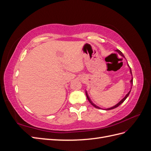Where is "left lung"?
<instances>
[{"label":"left lung","mask_w":151,"mask_h":151,"mask_svg":"<svg viewBox=\"0 0 151 151\" xmlns=\"http://www.w3.org/2000/svg\"><path fill=\"white\" fill-rule=\"evenodd\" d=\"M116 51L119 53L121 56H122L123 57H124L125 58V57H124V55H123V54L122 53V52H121V51H120L119 50H116ZM128 65H129V64H128ZM130 72L131 73V74L132 75V70H131V68H130ZM130 83H131V84H132V86H131V89H132V84H133V77H132V79H131V81H130ZM131 89L129 91V92L126 95H125V96L120 101H119L116 104H115V106H112V107H111V108H107V109H105V110H109V109H114V108H116V107H118V106H120V105L122 103H123L124 102V101L125 100L127 99V98L129 96V94H130V91H131ZM86 96H87V98H88V101L90 102V103L93 105V106H94L95 108H98V109H101V108H99V107H98V106H96V104H94L92 101H91V100L90 99V98H89V96H88V93H87V91H86Z\"/></svg>","instance_id":"left-lung-1"}]
</instances>
